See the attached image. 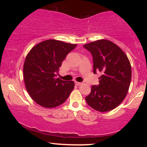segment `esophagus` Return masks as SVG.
Here are the masks:
<instances>
[{"instance_id": "1", "label": "esophagus", "mask_w": 147, "mask_h": 147, "mask_svg": "<svg viewBox=\"0 0 147 147\" xmlns=\"http://www.w3.org/2000/svg\"><path fill=\"white\" fill-rule=\"evenodd\" d=\"M75 84L77 86H81L82 84V82H75Z\"/></svg>"}]
</instances>
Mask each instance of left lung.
<instances>
[{"label":"left lung","instance_id":"obj_1","mask_svg":"<svg viewBox=\"0 0 147 147\" xmlns=\"http://www.w3.org/2000/svg\"><path fill=\"white\" fill-rule=\"evenodd\" d=\"M93 58V73L100 72L98 86H92L87 104L99 112L115 109L127 95L131 66L126 54L112 41L97 40L84 45Z\"/></svg>","mask_w":147,"mask_h":147}]
</instances>
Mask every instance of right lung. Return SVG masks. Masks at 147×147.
<instances>
[{"instance_id": "add662e5", "label": "right lung", "mask_w": 147, "mask_h": 147, "mask_svg": "<svg viewBox=\"0 0 147 147\" xmlns=\"http://www.w3.org/2000/svg\"><path fill=\"white\" fill-rule=\"evenodd\" d=\"M76 44L48 39L31 49L23 65V78L31 98L45 108H55L68 99L75 86L73 81L56 78L63 61Z\"/></svg>"}]
</instances>
